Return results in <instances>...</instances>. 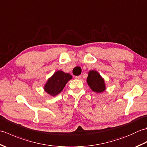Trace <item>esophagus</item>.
I'll use <instances>...</instances> for the list:
<instances>
[{"label": "esophagus", "mask_w": 147, "mask_h": 147, "mask_svg": "<svg viewBox=\"0 0 147 147\" xmlns=\"http://www.w3.org/2000/svg\"><path fill=\"white\" fill-rule=\"evenodd\" d=\"M76 78L78 79V80H81V79H82V76H76Z\"/></svg>", "instance_id": "1"}]
</instances>
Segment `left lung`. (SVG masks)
<instances>
[{
    "label": "left lung",
    "mask_w": 147,
    "mask_h": 147,
    "mask_svg": "<svg viewBox=\"0 0 147 147\" xmlns=\"http://www.w3.org/2000/svg\"><path fill=\"white\" fill-rule=\"evenodd\" d=\"M86 82L94 92L100 93L106 90L104 79L96 71L91 70L89 71Z\"/></svg>",
    "instance_id": "left-lung-1"
}]
</instances>
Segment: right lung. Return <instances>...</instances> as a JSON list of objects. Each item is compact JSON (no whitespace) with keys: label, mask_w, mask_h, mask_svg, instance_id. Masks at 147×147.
Segmentation results:
<instances>
[{"label":"right lung","mask_w":147,"mask_h":147,"mask_svg":"<svg viewBox=\"0 0 147 147\" xmlns=\"http://www.w3.org/2000/svg\"><path fill=\"white\" fill-rule=\"evenodd\" d=\"M70 74L65 73L62 71H57L49 78L44 86V91L51 96L59 94L64 89L66 83L72 79Z\"/></svg>","instance_id":"add662e5"}]
</instances>
